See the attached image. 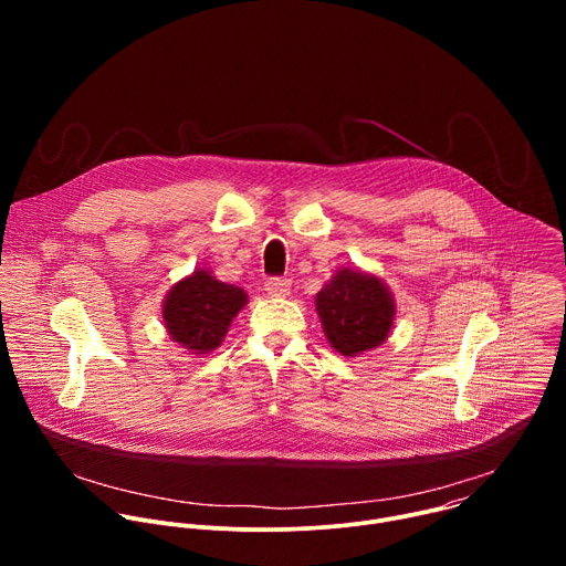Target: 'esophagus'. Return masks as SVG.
Wrapping results in <instances>:
<instances>
[{"mask_svg":"<svg viewBox=\"0 0 566 566\" xmlns=\"http://www.w3.org/2000/svg\"><path fill=\"white\" fill-rule=\"evenodd\" d=\"M264 286L271 297H286L291 291V282L284 277H271V280H266Z\"/></svg>","mask_w":566,"mask_h":566,"instance_id":"34e87169","label":"esophagus"}]
</instances>
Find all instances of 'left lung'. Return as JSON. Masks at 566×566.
I'll list each match as a JSON object with an SVG mask.
<instances>
[{
    "label": "left lung",
    "instance_id": "obj_1",
    "mask_svg": "<svg viewBox=\"0 0 566 566\" xmlns=\"http://www.w3.org/2000/svg\"><path fill=\"white\" fill-rule=\"evenodd\" d=\"M315 311L332 347L347 358L380 347L396 317L389 286L374 273L340 269L315 295Z\"/></svg>",
    "mask_w": 566,
    "mask_h": 566
}]
</instances>
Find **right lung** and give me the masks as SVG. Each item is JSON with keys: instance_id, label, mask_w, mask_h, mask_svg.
<instances>
[{"instance_id": "1", "label": "right lung", "mask_w": 566, "mask_h": 566, "mask_svg": "<svg viewBox=\"0 0 566 566\" xmlns=\"http://www.w3.org/2000/svg\"><path fill=\"white\" fill-rule=\"evenodd\" d=\"M247 302L244 289L217 280L206 269H197L168 291L164 325L172 343L190 354H210L223 343L234 315Z\"/></svg>"}]
</instances>
